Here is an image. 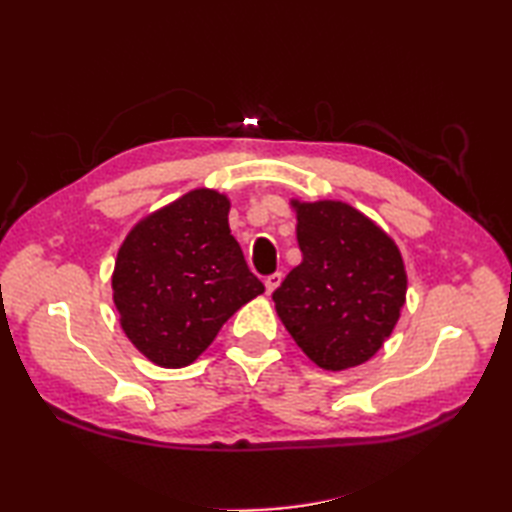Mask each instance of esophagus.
<instances>
[{
	"mask_svg": "<svg viewBox=\"0 0 512 512\" xmlns=\"http://www.w3.org/2000/svg\"><path fill=\"white\" fill-rule=\"evenodd\" d=\"M281 279H284V275H281V273H273L270 277H266L264 284H266V292H268V295H273L275 288L281 284Z\"/></svg>",
	"mask_w": 512,
	"mask_h": 512,
	"instance_id": "34e87169",
	"label": "esophagus"
}]
</instances>
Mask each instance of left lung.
I'll use <instances>...</instances> for the list:
<instances>
[{"instance_id": "8db88e82", "label": "left lung", "mask_w": 512, "mask_h": 512, "mask_svg": "<svg viewBox=\"0 0 512 512\" xmlns=\"http://www.w3.org/2000/svg\"><path fill=\"white\" fill-rule=\"evenodd\" d=\"M301 264L273 292L279 319L323 369L369 361L405 306L407 275L391 237L343 202H292Z\"/></svg>"}]
</instances>
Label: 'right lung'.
Instances as JSON below:
<instances>
[{"label":"right lung","mask_w":512,"mask_h":512,"mask_svg":"<svg viewBox=\"0 0 512 512\" xmlns=\"http://www.w3.org/2000/svg\"><path fill=\"white\" fill-rule=\"evenodd\" d=\"M226 195L195 189L138 222L112 277L121 325L160 367H187L264 292L228 228Z\"/></svg>","instance_id":"obj_1"}]
</instances>
